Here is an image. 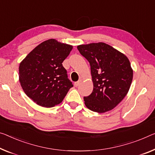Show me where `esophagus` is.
<instances>
[{
	"label": "esophagus",
	"instance_id": "34e87169",
	"mask_svg": "<svg viewBox=\"0 0 155 155\" xmlns=\"http://www.w3.org/2000/svg\"><path fill=\"white\" fill-rule=\"evenodd\" d=\"M82 82V81L81 80H79V81H78V82H75L74 83V85H75V87H78V86H79L80 84V83Z\"/></svg>",
	"mask_w": 155,
	"mask_h": 155
}]
</instances>
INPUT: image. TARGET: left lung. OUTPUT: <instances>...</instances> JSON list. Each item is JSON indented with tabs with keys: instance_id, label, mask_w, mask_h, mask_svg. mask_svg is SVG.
<instances>
[{
	"instance_id": "obj_1",
	"label": "left lung",
	"mask_w": 155,
	"mask_h": 155,
	"mask_svg": "<svg viewBox=\"0 0 155 155\" xmlns=\"http://www.w3.org/2000/svg\"><path fill=\"white\" fill-rule=\"evenodd\" d=\"M91 66L94 89L84 97V104L93 111L104 113L122 101L133 78V71L125 54L104 43L78 46Z\"/></svg>"
}]
</instances>
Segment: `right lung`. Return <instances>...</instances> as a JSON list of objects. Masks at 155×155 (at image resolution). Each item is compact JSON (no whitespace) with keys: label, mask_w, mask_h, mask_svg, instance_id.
Here are the masks:
<instances>
[{"label":"right lung","mask_w":155,"mask_h":155,"mask_svg":"<svg viewBox=\"0 0 155 155\" xmlns=\"http://www.w3.org/2000/svg\"><path fill=\"white\" fill-rule=\"evenodd\" d=\"M72 46L48 39L25 57L19 66V81L25 94L44 107L62 102L73 85L62 65Z\"/></svg>","instance_id":"1"}]
</instances>
